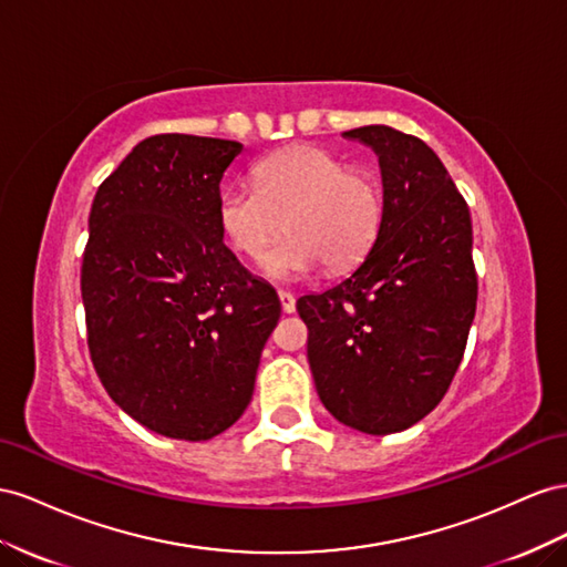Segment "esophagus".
Listing matches in <instances>:
<instances>
[{
  "mask_svg": "<svg viewBox=\"0 0 567 567\" xmlns=\"http://www.w3.org/2000/svg\"><path fill=\"white\" fill-rule=\"evenodd\" d=\"M278 297H280V306H282L285 313H295V311H297V299H295V295L282 292V289H280Z\"/></svg>",
  "mask_w": 567,
  "mask_h": 567,
  "instance_id": "obj_1",
  "label": "esophagus"
}]
</instances>
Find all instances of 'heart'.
Instances as JSON below:
<instances>
[{"instance_id":"obj_1","label":"heart","mask_w":567,"mask_h":567,"mask_svg":"<svg viewBox=\"0 0 567 567\" xmlns=\"http://www.w3.org/2000/svg\"><path fill=\"white\" fill-rule=\"evenodd\" d=\"M254 177L256 187H223L218 220L233 249L247 258H261L282 228L289 230L264 258L270 280L309 278L322 264L349 268L375 241L382 220L378 183L328 150L295 144L258 161Z\"/></svg>"}]
</instances>
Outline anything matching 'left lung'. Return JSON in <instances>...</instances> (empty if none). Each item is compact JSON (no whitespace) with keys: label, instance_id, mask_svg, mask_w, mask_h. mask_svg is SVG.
I'll list each match as a JSON object with an SVG mask.
<instances>
[{"label":"left lung","instance_id":"1","mask_svg":"<svg viewBox=\"0 0 567 567\" xmlns=\"http://www.w3.org/2000/svg\"><path fill=\"white\" fill-rule=\"evenodd\" d=\"M342 135L378 156L380 230L349 278L297 311L322 406L351 430L392 434L442 401L463 359L477 303L473 223L423 140L390 125Z\"/></svg>","mask_w":567,"mask_h":567}]
</instances>
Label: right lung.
Instances as JSON below:
<instances>
[{
	"mask_svg": "<svg viewBox=\"0 0 567 567\" xmlns=\"http://www.w3.org/2000/svg\"><path fill=\"white\" fill-rule=\"evenodd\" d=\"M233 140H142L94 194L80 272L87 344L104 390L147 430L204 442L249 406L280 320L275 289L223 245Z\"/></svg>",
	"mask_w": 567,
	"mask_h": 567,
	"instance_id": "1",
	"label": "right lung"
}]
</instances>
